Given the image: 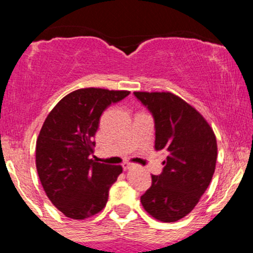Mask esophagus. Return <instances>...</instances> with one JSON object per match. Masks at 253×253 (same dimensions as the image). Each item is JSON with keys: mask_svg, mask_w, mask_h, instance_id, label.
<instances>
[{"mask_svg": "<svg viewBox=\"0 0 253 253\" xmlns=\"http://www.w3.org/2000/svg\"><path fill=\"white\" fill-rule=\"evenodd\" d=\"M132 168H134V165H133V164H130V163L124 164V169L125 170H129V169H132Z\"/></svg>", "mask_w": 253, "mask_h": 253, "instance_id": "34e87169", "label": "esophagus"}]
</instances>
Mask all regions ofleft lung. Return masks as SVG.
Here are the masks:
<instances>
[{"instance_id":"left-lung-1","label":"left lung","mask_w":253,"mask_h":253,"mask_svg":"<svg viewBox=\"0 0 253 253\" xmlns=\"http://www.w3.org/2000/svg\"><path fill=\"white\" fill-rule=\"evenodd\" d=\"M155 119L157 151L164 169L140 197L144 210L162 222H175L195 208L215 171L217 145L210 124L172 92L134 91Z\"/></svg>"}]
</instances>
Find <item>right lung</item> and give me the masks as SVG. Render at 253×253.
I'll use <instances>...</instances> for the list:
<instances>
[{
	"label": "right lung",
	"mask_w": 253,
	"mask_h": 253,
	"mask_svg": "<svg viewBox=\"0 0 253 253\" xmlns=\"http://www.w3.org/2000/svg\"><path fill=\"white\" fill-rule=\"evenodd\" d=\"M127 95V90L78 89L63 97L46 118L37 139V171L46 195L65 216L86 219L108 201L109 188L123 167L90 158L92 138L104 109Z\"/></svg>",
	"instance_id": "obj_1"
}]
</instances>
